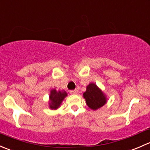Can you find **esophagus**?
I'll use <instances>...</instances> for the list:
<instances>
[{
    "label": "esophagus",
    "instance_id": "1",
    "mask_svg": "<svg viewBox=\"0 0 150 150\" xmlns=\"http://www.w3.org/2000/svg\"><path fill=\"white\" fill-rule=\"evenodd\" d=\"M70 93H71V94H78V90H77V89H75V90L70 91Z\"/></svg>",
    "mask_w": 150,
    "mask_h": 150
}]
</instances>
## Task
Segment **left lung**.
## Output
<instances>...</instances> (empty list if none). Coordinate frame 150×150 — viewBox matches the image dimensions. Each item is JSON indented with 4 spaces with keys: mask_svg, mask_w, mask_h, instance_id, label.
Instances as JSON below:
<instances>
[{
    "mask_svg": "<svg viewBox=\"0 0 150 150\" xmlns=\"http://www.w3.org/2000/svg\"><path fill=\"white\" fill-rule=\"evenodd\" d=\"M83 98L88 107L92 110L101 108L107 102V96L94 83H90L86 86V91L83 93Z\"/></svg>",
    "mask_w": 150,
    "mask_h": 150,
    "instance_id": "8db88e82",
    "label": "left lung"
}]
</instances>
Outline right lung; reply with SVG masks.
I'll return each instance as SVG.
<instances>
[{
  "instance_id": "obj_1",
  "label": "right lung",
  "mask_w": 150,
  "mask_h": 150,
  "mask_svg": "<svg viewBox=\"0 0 150 150\" xmlns=\"http://www.w3.org/2000/svg\"><path fill=\"white\" fill-rule=\"evenodd\" d=\"M66 96H67V93L64 90L57 91L55 88H52L50 91L48 107L51 110H57Z\"/></svg>"
}]
</instances>
